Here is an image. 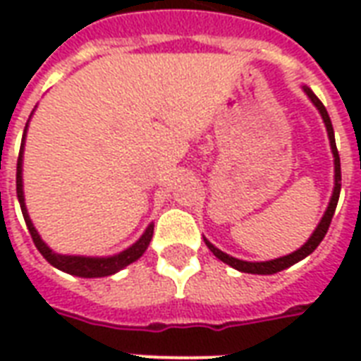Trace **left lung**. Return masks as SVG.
I'll use <instances>...</instances> for the list:
<instances>
[{"mask_svg":"<svg viewBox=\"0 0 361 361\" xmlns=\"http://www.w3.org/2000/svg\"><path fill=\"white\" fill-rule=\"evenodd\" d=\"M305 93H307V97L313 101V104L319 109L320 116H322V120L326 123V129H328V136H330V146H331V152H334V163H336V187H334V195H331V200H330V206L326 209L324 217L322 221L319 223L317 226V231L313 232V236L309 238L307 243L303 247H300L298 251H294L292 255H286V257H281V258H275V260H268V262H245V260H238V258L231 257V255H226V252L219 251L217 247H214L209 243L208 240L206 241V245L209 247V251L214 252L215 257L223 260L225 264L232 266V268L240 269L243 274H258V275H271V274H277L281 269H286L290 268L292 264L300 262L302 258H305L307 255L319 247V243L324 240L326 232L330 228V223H331V217L336 214V208H337V200H339V192H341V161H339V152H337V146H336V136H334V127H331V120L330 116H328V110L322 103H320V99L314 95L309 87H303Z\"/></svg>","mask_w":361,"mask_h":361,"instance_id":"8db88e82","label":"left lung"}]
</instances>
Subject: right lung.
<instances>
[{
	"label": "right lung",
	"mask_w": 361,
	"mask_h": 361,
	"mask_svg": "<svg viewBox=\"0 0 361 361\" xmlns=\"http://www.w3.org/2000/svg\"><path fill=\"white\" fill-rule=\"evenodd\" d=\"M27 129V125H25ZM25 138V130H24ZM24 138H22V147H20L18 153V163H16V195H18L20 208H22V215H24L25 225H27V231L31 234V240L35 243V247L39 249L42 257L47 258L48 262L56 266L61 271H67L71 275H78V277H106V275H112L116 271H120L121 268L129 266L130 262H135L144 255V251L149 245L153 236V225L147 226V231L142 234V238L136 241L135 245L125 249L123 252L116 255V257L109 258H90V257H69V255H56L52 252V249H48L47 243L41 240V236L37 234L35 226L31 223L30 215H27V209H25L24 204V191H22V149H24Z\"/></svg>",
	"instance_id": "1"
}]
</instances>
